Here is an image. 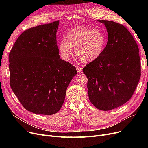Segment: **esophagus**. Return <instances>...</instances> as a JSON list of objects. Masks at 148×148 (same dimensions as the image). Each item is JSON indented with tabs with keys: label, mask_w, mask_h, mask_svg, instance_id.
Returning <instances> with one entry per match:
<instances>
[{
	"label": "esophagus",
	"mask_w": 148,
	"mask_h": 148,
	"mask_svg": "<svg viewBox=\"0 0 148 148\" xmlns=\"http://www.w3.org/2000/svg\"><path fill=\"white\" fill-rule=\"evenodd\" d=\"M76 69H77V72H78V73H80L82 71V68L81 66H77L76 68Z\"/></svg>",
	"instance_id": "1"
}]
</instances>
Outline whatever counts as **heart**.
Masks as SVG:
<instances>
[{"instance_id": "heart-1", "label": "heart", "mask_w": 148, "mask_h": 148, "mask_svg": "<svg viewBox=\"0 0 148 148\" xmlns=\"http://www.w3.org/2000/svg\"><path fill=\"white\" fill-rule=\"evenodd\" d=\"M107 38L102 30L89 27H77L70 30L66 39L59 45L60 54L64 60L69 61L75 48L76 56L83 62L88 63L99 58L104 51Z\"/></svg>"}]
</instances>
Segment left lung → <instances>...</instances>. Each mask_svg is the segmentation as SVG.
I'll return each instance as SVG.
<instances>
[{"label": "left lung", "mask_w": 148, "mask_h": 148, "mask_svg": "<svg viewBox=\"0 0 148 148\" xmlns=\"http://www.w3.org/2000/svg\"><path fill=\"white\" fill-rule=\"evenodd\" d=\"M106 27L108 38L104 51L83 69L88 77L90 101L98 109L110 110L131 98L141 75L138 45L123 25L98 20Z\"/></svg>", "instance_id": "8db88e82"}]
</instances>
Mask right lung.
Masks as SVG:
<instances>
[{
	"label": "right lung",
	"mask_w": 148,
	"mask_h": 148,
	"mask_svg": "<svg viewBox=\"0 0 148 148\" xmlns=\"http://www.w3.org/2000/svg\"><path fill=\"white\" fill-rule=\"evenodd\" d=\"M59 21L30 28L9 55L11 88L26 109L51 115L59 111L75 68L60 59L56 41Z\"/></svg>",
	"instance_id": "add662e5"
}]
</instances>
